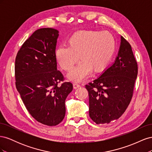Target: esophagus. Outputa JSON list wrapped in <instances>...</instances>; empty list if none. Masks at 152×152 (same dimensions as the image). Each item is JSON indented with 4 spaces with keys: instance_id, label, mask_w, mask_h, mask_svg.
I'll use <instances>...</instances> for the list:
<instances>
[{
    "instance_id": "esophagus-1",
    "label": "esophagus",
    "mask_w": 152,
    "mask_h": 152,
    "mask_svg": "<svg viewBox=\"0 0 152 152\" xmlns=\"http://www.w3.org/2000/svg\"><path fill=\"white\" fill-rule=\"evenodd\" d=\"M73 89H77L78 87H80V86L79 84H78L77 83H74V84H73Z\"/></svg>"
}]
</instances>
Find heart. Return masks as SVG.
I'll use <instances>...</instances> for the list:
<instances>
[{
  "instance_id": "heart-1",
  "label": "heart",
  "mask_w": 152,
  "mask_h": 152,
  "mask_svg": "<svg viewBox=\"0 0 152 152\" xmlns=\"http://www.w3.org/2000/svg\"><path fill=\"white\" fill-rule=\"evenodd\" d=\"M115 50V39L108 31L86 30L78 31L69 39V46L59 45L55 50V58L62 70L70 71L68 79L80 82L88 77L92 70L102 71L111 61Z\"/></svg>"
}]
</instances>
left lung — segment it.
I'll use <instances>...</instances> for the list:
<instances>
[{"mask_svg":"<svg viewBox=\"0 0 152 152\" xmlns=\"http://www.w3.org/2000/svg\"><path fill=\"white\" fill-rule=\"evenodd\" d=\"M137 70L131 45L121 36L120 49L113 65L86 85L89 116L96 124H108L125 112L134 93Z\"/></svg>","mask_w":152,"mask_h":152,"instance_id":"left-lung-1","label":"left lung"}]
</instances>
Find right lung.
I'll list each match as a JSON object with an SVG mask.
<instances>
[{"mask_svg": "<svg viewBox=\"0 0 152 152\" xmlns=\"http://www.w3.org/2000/svg\"><path fill=\"white\" fill-rule=\"evenodd\" d=\"M58 31L51 28L34 32L21 45L15 59L16 87L27 110L37 121L49 126L65 115V100L73 90L71 82L57 70L55 50Z\"/></svg>", "mask_w": 152, "mask_h": 152, "instance_id": "obj_1", "label": "right lung"}]
</instances>
